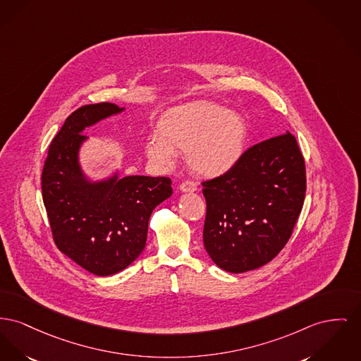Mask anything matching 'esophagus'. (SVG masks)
Wrapping results in <instances>:
<instances>
[{
	"label": "esophagus",
	"mask_w": 361,
	"mask_h": 361,
	"mask_svg": "<svg viewBox=\"0 0 361 361\" xmlns=\"http://www.w3.org/2000/svg\"><path fill=\"white\" fill-rule=\"evenodd\" d=\"M180 191L181 192H195L197 191V185L192 181H184L180 184Z\"/></svg>",
	"instance_id": "34e87169"
}]
</instances>
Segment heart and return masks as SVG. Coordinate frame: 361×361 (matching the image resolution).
Returning <instances> with one entry per match:
<instances>
[{"instance_id":"b5f03b06","label":"heart","mask_w":361,"mask_h":361,"mask_svg":"<svg viewBox=\"0 0 361 361\" xmlns=\"http://www.w3.org/2000/svg\"><path fill=\"white\" fill-rule=\"evenodd\" d=\"M157 139L146 143V155L161 168L170 169L176 154H187L193 173L214 178L233 169L247 142L244 118L226 107L196 102L164 116Z\"/></svg>"}]
</instances>
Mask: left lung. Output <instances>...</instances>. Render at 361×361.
<instances>
[{
	"mask_svg": "<svg viewBox=\"0 0 361 361\" xmlns=\"http://www.w3.org/2000/svg\"><path fill=\"white\" fill-rule=\"evenodd\" d=\"M305 183L304 158L290 132L255 145L231 171L204 181L203 243L212 262L238 274L273 260L292 235Z\"/></svg>",
	"mask_w": 361,
	"mask_h": 361,
	"instance_id": "obj_1",
	"label": "left lung"
}]
</instances>
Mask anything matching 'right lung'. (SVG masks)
<instances>
[{"label": "right lung", "instance_id": "add662e5", "mask_svg": "<svg viewBox=\"0 0 361 361\" xmlns=\"http://www.w3.org/2000/svg\"><path fill=\"white\" fill-rule=\"evenodd\" d=\"M114 104L75 110L53 139L42 171V197L57 248L95 276L120 273L146 247L152 210L171 195V180L113 176L91 181L79 152L85 128L124 111Z\"/></svg>", "mask_w": 361, "mask_h": 361}]
</instances>
